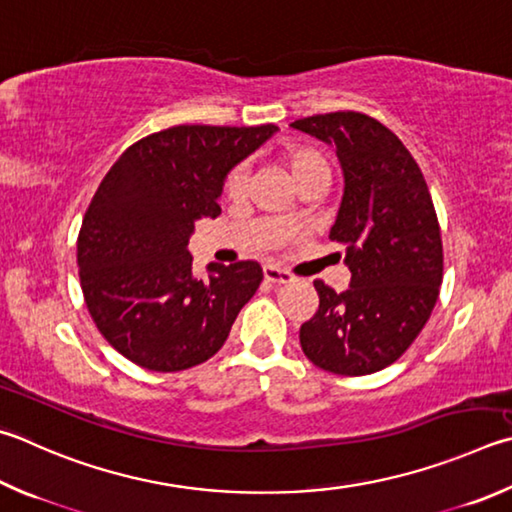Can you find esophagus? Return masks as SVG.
Instances as JSON below:
<instances>
[{
  "mask_svg": "<svg viewBox=\"0 0 512 512\" xmlns=\"http://www.w3.org/2000/svg\"><path fill=\"white\" fill-rule=\"evenodd\" d=\"M264 280L271 284H288V282H293V275L282 271V268H277V266H264Z\"/></svg>",
  "mask_w": 512,
  "mask_h": 512,
  "instance_id": "34e87169",
  "label": "esophagus"
}]
</instances>
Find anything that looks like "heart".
I'll return each instance as SVG.
<instances>
[{"label": "heart", "instance_id": "1", "mask_svg": "<svg viewBox=\"0 0 512 512\" xmlns=\"http://www.w3.org/2000/svg\"><path fill=\"white\" fill-rule=\"evenodd\" d=\"M284 163L288 170H291V176L297 185H300L306 176L327 172V163H324L322 156L315 150H311V147H288V150L284 152ZM244 185H246V170H244V165H239L228 176L226 192L230 194V197H239V194L244 192ZM284 219L291 221L293 219L291 212H288Z\"/></svg>", "mask_w": 512, "mask_h": 512}]
</instances>
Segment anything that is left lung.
I'll use <instances>...</instances> for the list:
<instances>
[{
	"label": "left lung",
	"mask_w": 512,
	"mask_h": 512,
	"mask_svg": "<svg viewBox=\"0 0 512 512\" xmlns=\"http://www.w3.org/2000/svg\"><path fill=\"white\" fill-rule=\"evenodd\" d=\"M336 147L345 190L329 237L345 246L349 288L313 286L320 306L300 329L313 365L365 376L403 356L430 320L443 280V244L434 203L407 147L358 111L291 123Z\"/></svg>",
	"instance_id": "8db88e82"
}]
</instances>
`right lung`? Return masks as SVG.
I'll use <instances>...</instances> for the list:
<instances>
[{
  "label": "right lung",
  "instance_id": "1",
  "mask_svg": "<svg viewBox=\"0 0 512 512\" xmlns=\"http://www.w3.org/2000/svg\"><path fill=\"white\" fill-rule=\"evenodd\" d=\"M275 125L163 129L120 154L78 235L80 286L98 331L150 371L201 365L264 280L257 262L192 271L194 221L219 217L226 176Z\"/></svg>",
  "mask_w": 512,
  "mask_h": 512
}]
</instances>
